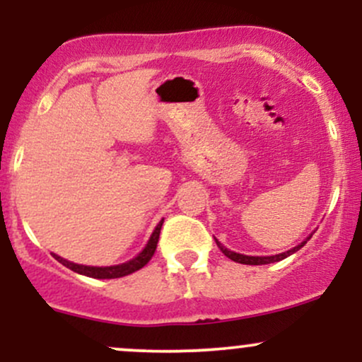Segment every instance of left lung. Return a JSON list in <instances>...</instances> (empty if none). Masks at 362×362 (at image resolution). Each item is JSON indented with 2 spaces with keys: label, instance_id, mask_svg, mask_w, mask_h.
I'll list each match as a JSON object with an SVG mask.
<instances>
[{
  "label": "left lung",
  "instance_id": "8db88e82",
  "mask_svg": "<svg viewBox=\"0 0 362 362\" xmlns=\"http://www.w3.org/2000/svg\"><path fill=\"white\" fill-rule=\"evenodd\" d=\"M310 238H311V235L305 240V242H301L300 245H298V247L291 248V250L284 252V253H279V255H271V257H250V255H243V253L231 252V250H228L226 247H223V245L219 243L218 240H216V238L214 240H216V245H218V247H219V250H221L224 255L228 257V259H231L233 262H238V264H245V265H264V264H274V262H279L282 259H286V257L293 255L294 252H298L301 247H305L306 242H308Z\"/></svg>",
  "mask_w": 362,
  "mask_h": 362
}]
</instances>
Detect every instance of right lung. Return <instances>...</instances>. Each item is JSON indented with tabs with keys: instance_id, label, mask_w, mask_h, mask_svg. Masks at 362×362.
<instances>
[{
	"instance_id": "1",
	"label": "right lung",
	"mask_w": 362,
	"mask_h": 362,
	"mask_svg": "<svg viewBox=\"0 0 362 362\" xmlns=\"http://www.w3.org/2000/svg\"><path fill=\"white\" fill-rule=\"evenodd\" d=\"M161 226H163V219L156 224L155 231H153L151 238L148 240L146 247L143 248V252L139 255H136L134 259L126 262V264H119V265H110V267H90V265H80V264H74V262H69L66 259H61L59 255L54 253V259L57 262H61L64 267L71 269V271L81 274V276H88L93 277V279H117V277H124L129 276V274L139 271L143 269L144 265L151 260V257L155 255L156 250V245H158V238H160V231Z\"/></svg>"
}]
</instances>
